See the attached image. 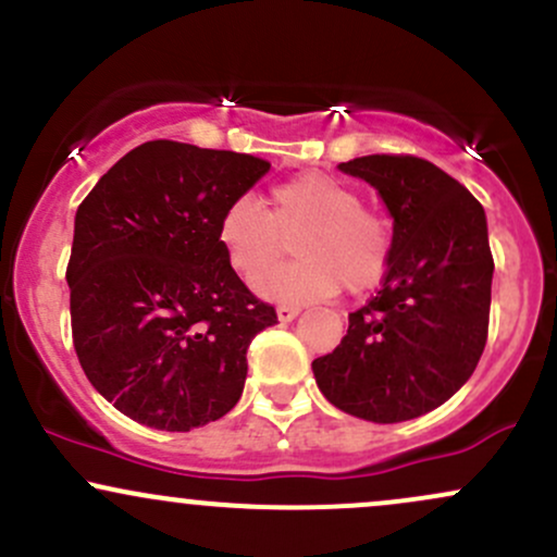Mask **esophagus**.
I'll list each match as a JSON object with an SVG mask.
<instances>
[{
	"mask_svg": "<svg viewBox=\"0 0 557 557\" xmlns=\"http://www.w3.org/2000/svg\"><path fill=\"white\" fill-rule=\"evenodd\" d=\"M298 314H300L298 306H290V304L277 306V319H280V322H293V319H296Z\"/></svg>",
	"mask_w": 557,
	"mask_h": 557,
	"instance_id": "1",
	"label": "esophagus"
}]
</instances>
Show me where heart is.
I'll list each match as a JSON object with an SVG mask.
<instances>
[{"label": "heart", "mask_w": 557, "mask_h": 557, "mask_svg": "<svg viewBox=\"0 0 557 557\" xmlns=\"http://www.w3.org/2000/svg\"><path fill=\"white\" fill-rule=\"evenodd\" d=\"M293 234L299 259L268 271ZM216 238L240 277L260 274L253 290L270 300L330 298L343 283L350 293H363L385 277L393 253L385 216L361 207L348 183L324 172H304L274 185L272 212L253 196L233 198L220 216Z\"/></svg>", "instance_id": "obj_1"}]
</instances>
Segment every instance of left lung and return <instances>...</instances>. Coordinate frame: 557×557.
Instances as JSON below:
<instances>
[{
	"label": "left lung",
	"instance_id": "left-lung-1",
	"mask_svg": "<svg viewBox=\"0 0 557 557\" xmlns=\"http://www.w3.org/2000/svg\"><path fill=\"white\" fill-rule=\"evenodd\" d=\"M337 168L380 194L393 216V253L376 296L348 314V335L311 363L317 385L356 419L424 417L466 385L487 343V216L426 159L372 154Z\"/></svg>",
	"mask_w": 557,
	"mask_h": 557
}]
</instances>
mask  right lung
<instances>
[{
    "label": "right lung",
    "mask_w": 557,
    "mask_h": 557,
    "mask_svg": "<svg viewBox=\"0 0 557 557\" xmlns=\"http://www.w3.org/2000/svg\"><path fill=\"white\" fill-rule=\"evenodd\" d=\"M267 172L257 157L149 140L75 212V354L96 393L138 424L188 432L238 403L248 345L277 314L240 283L216 225Z\"/></svg>",
    "instance_id": "1"
}]
</instances>
